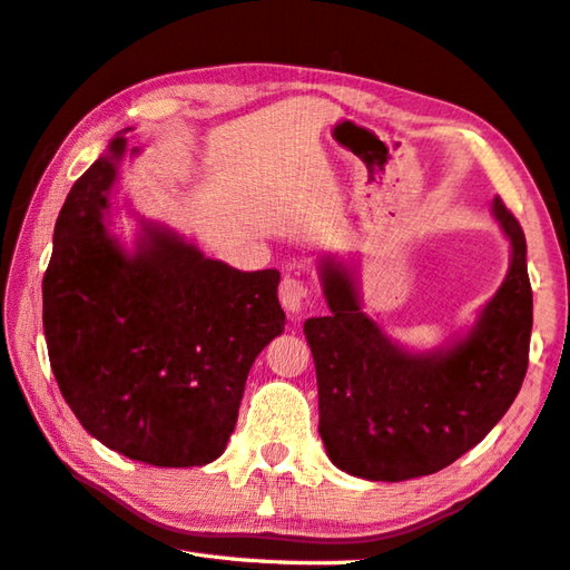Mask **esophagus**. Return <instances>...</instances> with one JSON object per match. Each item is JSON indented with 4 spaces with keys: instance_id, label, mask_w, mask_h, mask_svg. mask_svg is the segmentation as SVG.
<instances>
[{
    "instance_id": "1",
    "label": "esophagus",
    "mask_w": 570,
    "mask_h": 570,
    "mask_svg": "<svg viewBox=\"0 0 570 570\" xmlns=\"http://www.w3.org/2000/svg\"><path fill=\"white\" fill-rule=\"evenodd\" d=\"M308 296V284L298 276H284V282L278 284V298L288 314H298L304 308V302Z\"/></svg>"
}]
</instances>
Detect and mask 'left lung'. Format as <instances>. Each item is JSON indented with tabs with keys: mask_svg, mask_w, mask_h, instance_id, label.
Listing matches in <instances>:
<instances>
[{
	"mask_svg": "<svg viewBox=\"0 0 570 570\" xmlns=\"http://www.w3.org/2000/svg\"><path fill=\"white\" fill-rule=\"evenodd\" d=\"M511 239L505 282L471 334L446 351L411 354L361 312L354 274L321 264L328 316L304 334L316 364L318 433L341 471L368 481H409L446 469L485 439L519 396L533 326L525 236L495 196Z\"/></svg>",
	"mask_w": 570,
	"mask_h": 570,
	"instance_id": "8db88e82",
	"label": "left lung"
}]
</instances>
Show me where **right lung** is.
Here are the masks:
<instances>
[{"mask_svg":"<svg viewBox=\"0 0 570 570\" xmlns=\"http://www.w3.org/2000/svg\"><path fill=\"white\" fill-rule=\"evenodd\" d=\"M127 139L71 186L41 282L49 364L81 426L127 459L189 469L219 459L246 376L284 331L278 272H239L144 226L131 256L105 212ZM137 154V149H131Z\"/></svg>","mask_w":570,"mask_h":570,"instance_id":"add662e5","label":"right lung"}]
</instances>
